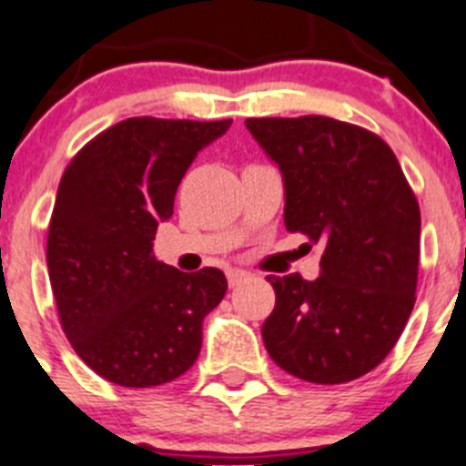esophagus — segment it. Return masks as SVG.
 <instances>
[{"instance_id":"obj_1","label":"esophagus","mask_w":466,"mask_h":466,"mask_svg":"<svg viewBox=\"0 0 466 466\" xmlns=\"http://www.w3.org/2000/svg\"><path fill=\"white\" fill-rule=\"evenodd\" d=\"M226 277H228V286L233 288V286H238L242 279L249 277V272H245V269H240V268H230L228 272H226Z\"/></svg>"}]
</instances>
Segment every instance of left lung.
Listing matches in <instances>:
<instances>
[{
    "label": "left lung",
    "mask_w": 466,
    "mask_h": 466,
    "mask_svg": "<svg viewBox=\"0 0 466 466\" xmlns=\"http://www.w3.org/2000/svg\"><path fill=\"white\" fill-rule=\"evenodd\" d=\"M279 164L283 221L322 249L320 277H268L269 357L313 384L370 373L400 339L416 302L420 210L396 155L366 127L329 116L247 118Z\"/></svg>",
    "instance_id": "1"
}]
</instances>
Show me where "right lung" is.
<instances>
[{
    "label": "right lung",
    "mask_w": 466,
    "mask_h": 466,
    "mask_svg": "<svg viewBox=\"0 0 466 466\" xmlns=\"http://www.w3.org/2000/svg\"><path fill=\"white\" fill-rule=\"evenodd\" d=\"M230 123L127 118L93 137L61 176L47 274L64 334L107 382L159 387L201 352L203 318L228 288L224 272L159 263L153 240L189 164Z\"/></svg>",
    "instance_id": "1"
}]
</instances>
